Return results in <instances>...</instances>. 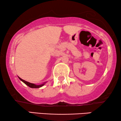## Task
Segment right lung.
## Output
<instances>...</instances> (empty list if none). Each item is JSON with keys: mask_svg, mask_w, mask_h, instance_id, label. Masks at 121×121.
Wrapping results in <instances>:
<instances>
[{"mask_svg": "<svg viewBox=\"0 0 121 121\" xmlns=\"http://www.w3.org/2000/svg\"><path fill=\"white\" fill-rule=\"evenodd\" d=\"M18 78H19L20 80L21 81H22V82H24V83L26 85H27L28 86L31 87V88H39V87H42V86H43L46 82H44L43 84H40V85H36V84H32V83H31V82H26V81L23 80V79H21L19 77H18Z\"/></svg>", "mask_w": 121, "mask_h": 121, "instance_id": "1", "label": "right lung"}]
</instances>
